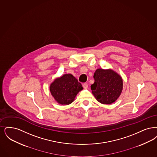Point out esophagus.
<instances>
[{
  "instance_id": "esophagus-1",
  "label": "esophagus",
  "mask_w": 157,
  "mask_h": 157,
  "mask_svg": "<svg viewBox=\"0 0 157 157\" xmlns=\"http://www.w3.org/2000/svg\"><path fill=\"white\" fill-rule=\"evenodd\" d=\"M83 88L85 89H88V85L86 83H84L83 84Z\"/></svg>"
}]
</instances>
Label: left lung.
Listing matches in <instances>:
<instances>
[{
    "label": "left lung",
    "mask_w": 157,
    "mask_h": 157,
    "mask_svg": "<svg viewBox=\"0 0 157 157\" xmlns=\"http://www.w3.org/2000/svg\"><path fill=\"white\" fill-rule=\"evenodd\" d=\"M94 82L90 86L96 99L102 104L110 105L119 98L123 82L121 76L113 69L99 68L96 70Z\"/></svg>",
    "instance_id": "8db88e82"
}]
</instances>
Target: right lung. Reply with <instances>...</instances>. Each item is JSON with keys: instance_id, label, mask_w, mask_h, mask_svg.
<instances>
[{"instance_id": "right-lung-1", "label": "right lung", "mask_w": 157, "mask_h": 157, "mask_svg": "<svg viewBox=\"0 0 157 157\" xmlns=\"http://www.w3.org/2000/svg\"><path fill=\"white\" fill-rule=\"evenodd\" d=\"M82 89L81 83L71 74L56 78L50 86L51 94L58 103L63 105L72 103Z\"/></svg>"}]
</instances>
